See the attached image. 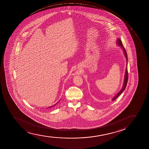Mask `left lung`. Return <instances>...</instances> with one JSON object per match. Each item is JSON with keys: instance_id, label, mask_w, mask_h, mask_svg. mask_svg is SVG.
<instances>
[{"instance_id": "obj_1", "label": "left lung", "mask_w": 149, "mask_h": 149, "mask_svg": "<svg viewBox=\"0 0 149 149\" xmlns=\"http://www.w3.org/2000/svg\"><path fill=\"white\" fill-rule=\"evenodd\" d=\"M117 44H118L119 45H120V46L121 47L122 49H123V51H124V54H125V56H126V58L127 62L128 61V58H127V54L126 51V50H125V48L123 46V44H122V43L121 41L119 39H118L117 40ZM128 68H127V67L126 69V71H125V79H124V83H123V86H122V88L121 90L120 91V92H119V93H117V94L115 95V97L112 98V100H115L116 98L117 97H118V96L120 95V94H121L122 93H123V91H124L125 89V88L126 87L127 84V82H128Z\"/></svg>"}]
</instances>
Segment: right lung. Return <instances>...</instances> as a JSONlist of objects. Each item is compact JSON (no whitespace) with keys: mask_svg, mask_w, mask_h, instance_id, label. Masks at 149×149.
I'll list each match as a JSON object with an SVG mask.
<instances>
[{"mask_svg":"<svg viewBox=\"0 0 149 149\" xmlns=\"http://www.w3.org/2000/svg\"><path fill=\"white\" fill-rule=\"evenodd\" d=\"M58 102L56 103V104H55V105H53V106H50V107H49V108H52V107H54V106H56V105L57 104V103H58Z\"/></svg>","mask_w":149,"mask_h":149,"instance_id":"right-lung-1","label":"right lung"}]
</instances>
